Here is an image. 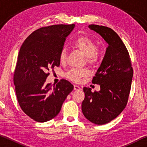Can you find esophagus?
<instances>
[{"instance_id":"1","label":"esophagus","mask_w":147,"mask_h":147,"mask_svg":"<svg viewBox=\"0 0 147 147\" xmlns=\"http://www.w3.org/2000/svg\"><path fill=\"white\" fill-rule=\"evenodd\" d=\"M81 89H82V88L80 86H77V85H74V90L79 91V90H81Z\"/></svg>"}]
</instances>
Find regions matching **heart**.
Returning a JSON list of instances; mask_svg holds the SVG:
<instances>
[{
	"mask_svg": "<svg viewBox=\"0 0 147 147\" xmlns=\"http://www.w3.org/2000/svg\"><path fill=\"white\" fill-rule=\"evenodd\" d=\"M73 46L78 49L86 56V62L90 65H94L97 62L99 54L96 51V46L93 41L86 37L76 39L73 43ZM66 51L65 49L61 50L59 55V60L64 63L66 60ZM89 71L87 68L71 69L65 74L67 78L74 82H79L83 78L89 76Z\"/></svg>",
	"mask_w": 147,
	"mask_h": 147,
	"instance_id": "obj_1",
	"label": "heart"
}]
</instances>
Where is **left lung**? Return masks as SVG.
I'll return each mask as SVG.
<instances>
[{
    "label": "left lung",
    "instance_id": "left-lung-1",
    "mask_svg": "<svg viewBox=\"0 0 147 147\" xmlns=\"http://www.w3.org/2000/svg\"><path fill=\"white\" fill-rule=\"evenodd\" d=\"M108 43L100 67L92 80L100 90L91 91L84 88L85 98L82 110L85 117L94 124L102 125L115 119L127 104L133 77V68L128 51L117 34L107 26L91 24Z\"/></svg>",
    "mask_w": 147,
    "mask_h": 147
}]
</instances>
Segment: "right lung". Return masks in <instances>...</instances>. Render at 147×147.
<instances>
[{
  "label": "right lung",
  "mask_w": 147,
  "mask_h": 147,
  "mask_svg": "<svg viewBox=\"0 0 147 147\" xmlns=\"http://www.w3.org/2000/svg\"><path fill=\"white\" fill-rule=\"evenodd\" d=\"M74 24L41 27L30 35L20 49L13 74L17 100L27 115L44 123L58 115L74 86L61 79L45 84L49 71L60 64L59 55Z\"/></svg>",
  "instance_id": "1"
}]
</instances>
